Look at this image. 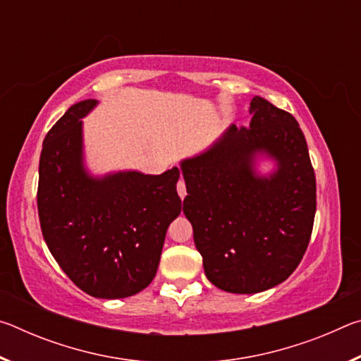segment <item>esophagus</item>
Wrapping results in <instances>:
<instances>
[{
	"mask_svg": "<svg viewBox=\"0 0 361 361\" xmlns=\"http://www.w3.org/2000/svg\"><path fill=\"white\" fill-rule=\"evenodd\" d=\"M176 191H178V195L181 199L186 197V186H185V181L180 180L178 185H176Z\"/></svg>",
	"mask_w": 361,
	"mask_h": 361,
	"instance_id": "obj_1",
	"label": "esophagus"
}]
</instances>
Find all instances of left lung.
Masks as SVG:
<instances>
[{"label": "left lung", "instance_id": "obj_1", "mask_svg": "<svg viewBox=\"0 0 361 361\" xmlns=\"http://www.w3.org/2000/svg\"><path fill=\"white\" fill-rule=\"evenodd\" d=\"M250 126L231 124L209 148L181 159L207 279L219 290L253 295L285 282L309 245L317 209L315 173L299 124L262 97ZM262 161L271 170L262 171Z\"/></svg>", "mask_w": 361, "mask_h": 361}]
</instances>
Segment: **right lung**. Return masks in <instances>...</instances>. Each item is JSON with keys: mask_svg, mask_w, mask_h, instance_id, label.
<instances>
[{"mask_svg": "<svg viewBox=\"0 0 361 361\" xmlns=\"http://www.w3.org/2000/svg\"><path fill=\"white\" fill-rule=\"evenodd\" d=\"M97 105L76 103L47 132L38 213L49 252L71 282L94 298L121 299L156 276L167 229L181 212L180 170L94 175L85 164L82 119Z\"/></svg>", "mask_w": 361, "mask_h": 361, "instance_id": "add662e5", "label": "right lung"}]
</instances>
